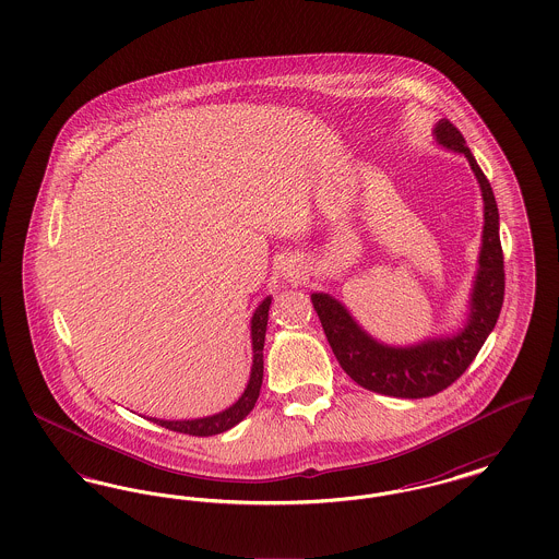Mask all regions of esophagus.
Here are the masks:
<instances>
[{"mask_svg": "<svg viewBox=\"0 0 559 559\" xmlns=\"http://www.w3.org/2000/svg\"><path fill=\"white\" fill-rule=\"evenodd\" d=\"M285 276H289L292 281H299V276H301V267L295 266H287V270H285Z\"/></svg>", "mask_w": 559, "mask_h": 559, "instance_id": "34e87169", "label": "esophagus"}]
</instances>
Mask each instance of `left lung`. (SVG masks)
<instances>
[{"label":"left lung","mask_w":559,"mask_h":559,"mask_svg":"<svg viewBox=\"0 0 559 559\" xmlns=\"http://www.w3.org/2000/svg\"><path fill=\"white\" fill-rule=\"evenodd\" d=\"M438 144L465 155L484 199V230L479 249L478 274L469 301L467 324L452 337L426 340L417 346L392 347L379 344L356 320L346 306L329 293H312L320 324L342 369L362 388L394 399H427L454 383L478 356L479 347L495 329L503 308L506 270L499 239V210L490 182L479 169L465 138L449 119L433 128Z\"/></svg>","instance_id":"8db88e82"}]
</instances>
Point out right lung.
I'll return each mask as SVG.
<instances>
[{
    "label": "right lung",
    "mask_w": 559,
    "mask_h": 559,
    "mask_svg": "<svg viewBox=\"0 0 559 559\" xmlns=\"http://www.w3.org/2000/svg\"><path fill=\"white\" fill-rule=\"evenodd\" d=\"M270 297H266L253 319H251V346H253V365H251V377L249 383L240 396L230 408L212 415V417H203V419H188V421H163V419H153L157 426L171 429V431H180L188 436H215L222 433L230 427L240 424L251 408L255 406L258 396H260V388H262V379H264V340H266L267 310H270Z\"/></svg>",
    "instance_id": "right-lung-1"
}]
</instances>
